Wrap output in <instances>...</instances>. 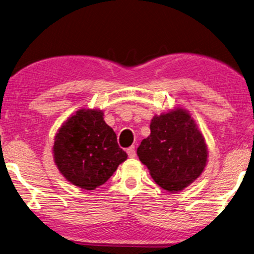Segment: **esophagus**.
I'll list each match as a JSON object with an SVG mask.
<instances>
[{"label": "esophagus", "mask_w": 254, "mask_h": 254, "mask_svg": "<svg viewBox=\"0 0 254 254\" xmlns=\"http://www.w3.org/2000/svg\"><path fill=\"white\" fill-rule=\"evenodd\" d=\"M127 154L129 157H135L136 155V152H135V147L134 146H130L129 148H127Z\"/></svg>", "instance_id": "34e87169"}]
</instances>
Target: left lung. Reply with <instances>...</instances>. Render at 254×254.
<instances>
[{
	"label": "left lung",
	"mask_w": 254,
	"mask_h": 254,
	"mask_svg": "<svg viewBox=\"0 0 254 254\" xmlns=\"http://www.w3.org/2000/svg\"><path fill=\"white\" fill-rule=\"evenodd\" d=\"M151 134L137 148L139 161L162 189L179 192L201 176L208 162V148L190 112L176 107L155 115Z\"/></svg>",
	"instance_id": "1"
}]
</instances>
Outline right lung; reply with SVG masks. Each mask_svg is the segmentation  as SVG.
Returning <instances> with one entry per match:
<instances>
[{
	"mask_svg": "<svg viewBox=\"0 0 254 254\" xmlns=\"http://www.w3.org/2000/svg\"><path fill=\"white\" fill-rule=\"evenodd\" d=\"M53 157L58 171L70 184L94 190L108 181L127 160L114 129L100 109H78L54 136Z\"/></svg>",
	"mask_w": 254,
	"mask_h": 254,
	"instance_id": "1",
	"label": "right lung"
}]
</instances>
